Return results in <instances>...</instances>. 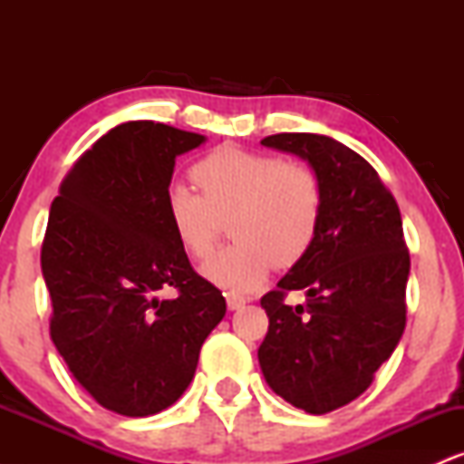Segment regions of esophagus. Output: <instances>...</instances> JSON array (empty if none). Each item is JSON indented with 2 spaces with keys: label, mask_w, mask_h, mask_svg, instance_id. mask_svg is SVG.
<instances>
[{
  "label": "esophagus",
  "mask_w": 464,
  "mask_h": 464,
  "mask_svg": "<svg viewBox=\"0 0 464 464\" xmlns=\"http://www.w3.org/2000/svg\"><path fill=\"white\" fill-rule=\"evenodd\" d=\"M227 305H228V310H242L244 305H246V299H244V296H237V295H228L227 296Z\"/></svg>",
  "instance_id": "esophagus-1"
}]
</instances>
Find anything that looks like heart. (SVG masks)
<instances>
[{"instance_id":"obj_1","label":"heart","mask_w":464,"mask_h":464,"mask_svg":"<svg viewBox=\"0 0 464 464\" xmlns=\"http://www.w3.org/2000/svg\"><path fill=\"white\" fill-rule=\"evenodd\" d=\"M200 194L174 185L165 196L169 227L191 257L214 248L228 218L231 246L202 264V275L222 290L242 295L266 279L273 264H299L321 222V183L307 165L275 154L220 146L191 169Z\"/></svg>"}]
</instances>
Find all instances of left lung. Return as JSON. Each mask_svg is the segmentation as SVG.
<instances>
[{"mask_svg":"<svg viewBox=\"0 0 464 464\" xmlns=\"http://www.w3.org/2000/svg\"><path fill=\"white\" fill-rule=\"evenodd\" d=\"M262 146L310 165L321 222L305 257L264 295L270 324L259 366L287 403L327 414L358 399L401 340L410 275L401 214L371 163L332 137L279 132ZM290 289L306 290L305 306L285 305Z\"/></svg>","mask_w":464,"mask_h":464,"instance_id":"1","label":"left lung"}]
</instances>
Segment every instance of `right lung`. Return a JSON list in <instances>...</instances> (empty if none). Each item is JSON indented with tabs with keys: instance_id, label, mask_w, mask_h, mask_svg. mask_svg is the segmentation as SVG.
<instances>
[{
	"instance_id": "right-lung-1",
	"label": "right lung",
	"mask_w": 464,
	"mask_h": 464,
	"mask_svg": "<svg viewBox=\"0 0 464 464\" xmlns=\"http://www.w3.org/2000/svg\"><path fill=\"white\" fill-rule=\"evenodd\" d=\"M205 135L157 121L115 126L73 163L52 202L41 270L54 347L100 406L148 417L188 391L227 301L191 268L165 196ZM172 286L174 300H159Z\"/></svg>"
}]
</instances>
